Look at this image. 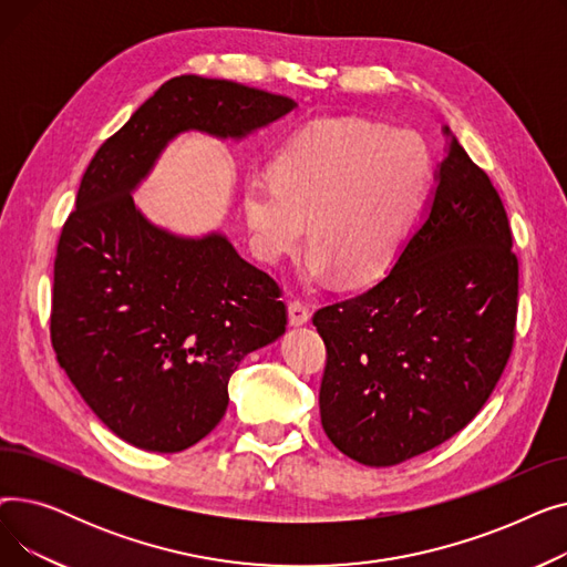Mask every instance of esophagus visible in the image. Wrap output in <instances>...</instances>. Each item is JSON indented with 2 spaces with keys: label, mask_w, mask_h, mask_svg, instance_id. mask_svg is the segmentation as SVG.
<instances>
[{
  "label": "esophagus",
  "mask_w": 567,
  "mask_h": 567,
  "mask_svg": "<svg viewBox=\"0 0 567 567\" xmlns=\"http://www.w3.org/2000/svg\"><path fill=\"white\" fill-rule=\"evenodd\" d=\"M310 321V310L301 301H291L289 303V323L291 326H303Z\"/></svg>",
  "instance_id": "1"
}]
</instances>
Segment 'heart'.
Instances as JSON below:
<instances>
[{"label": "heart", "mask_w": 567, "mask_h": 567, "mask_svg": "<svg viewBox=\"0 0 567 567\" xmlns=\"http://www.w3.org/2000/svg\"><path fill=\"white\" fill-rule=\"evenodd\" d=\"M425 140L355 116L315 118L250 174L241 204L257 257L278 264L310 241L306 278L363 282L389 268L430 188Z\"/></svg>", "instance_id": "b5f03b06"}]
</instances>
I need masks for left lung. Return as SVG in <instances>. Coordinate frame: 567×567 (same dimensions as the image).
<instances>
[{
  "label": "left lung",
  "instance_id": "left-lung-1",
  "mask_svg": "<svg viewBox=\"0 0 567 567\" xmlns=\"http://www.w3.org/2000/svg\"><path fill=\"white\" fill-rule=\"evenodd\" d=\"M430 212L393 268L312 323L326 344V436L365 466H395L464 430L511 359L519 264L503 202L451 128Z\"/></svg>",
  "mask_w": 567,
  "mask_h": 567
}]
</instances>
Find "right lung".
<instances>
[{"instance_id": "add662e5", "label": "right lung", "mask_w": 567, "mask_h": 567, "mask_svg": "<svg viewBox=\"0 0 567 567\" xmlns=\"http://www.w3.org/2000/svg\"><path fill=\"white\" fill-rule=\"evenodd\" d=\"M293 107L255 86L178 75L82 176L54 257L50 338L89 409L135 449L178 453L212 432L229 377L285 333L287 308L278 282L227 236L156 227L131 193L178 133L244 140Z\"/></svg>"}]
</instances>
